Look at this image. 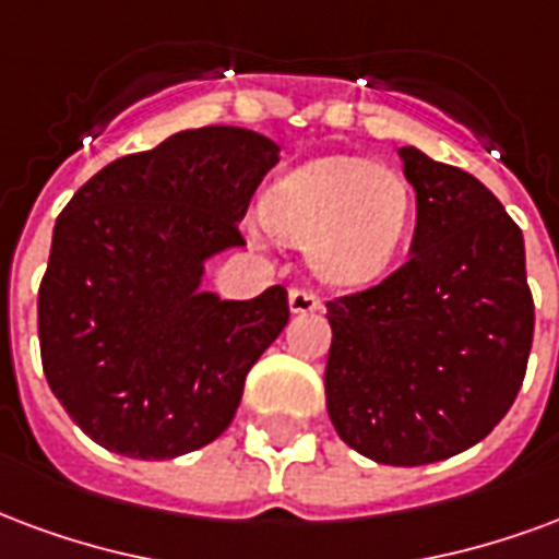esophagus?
I'll list each match as a JSON object with an SVG mask.
<instances>
[{"mask_svg": "<svg viewBox=\"0 0 559 559\" xmlns=\"http://www.w3.org/2000/svg\"><path fill=\"white\" fill-rule=\"evenodd\" d=\"M287 301H290L293 313H311V311H320L322 308L320 296H317L313 290H305V287H293L290 296H287Z\"/></svg>", "mask_w": 559, "mask_h": 559, "instance_id": "obj_1", "label": "esophagus"}]
</instances>
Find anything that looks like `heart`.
<instances>
[{
	"mask_svg": "<svg viewBox=\"0 0 559 559\" xmlns=\"http://www.w3.org/2000/svg\"><path fill=\"white\" fill-rule=\"evenodd\" d=\"M278 237L308 248L313 272L361 287L391 266L412 218L406 177L358 156H325L281 177L263 198Z\"/></svg>",
	"mask_w": 559,
	"mask_h": 559,
	"instance_id": "obj_1",
	"label": "heart"
}]
</instances>
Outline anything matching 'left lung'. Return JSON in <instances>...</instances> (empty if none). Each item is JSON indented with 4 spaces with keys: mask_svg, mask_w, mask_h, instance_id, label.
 I'll return each mask as SVG.
<instances>
[{
    "mask_svg": "<svg viewBox=\"0 0 559 559\" xmlns=\"http://www.w3.org/2000/svg\"><path fill=\"white\" fill-rule=\"evenodd\" d=\"M415 186L412 258L370 290L329 301L325 406L379 465H429L474 448L522 388L533 343L524 237L462 168L400 147Z\"/></svg>",
    "mask_w": 559,
    "mask_h": 559,
    "instance_id": "obj_1",
    "label": "left lung"
}]
</instances>
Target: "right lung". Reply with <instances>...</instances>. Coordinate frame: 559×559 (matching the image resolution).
<instances>
[{
  "label": "right lung",
  "instance_id": "add662e5",
  "mask_svg": "<svg viewBox=\"0 0 559 559\" xmlns=\"http://www.w3.org/2000/svg\"><path fill=\"white\" fill-rule=\"evenodd\" d=\"M278 151L242 127L175 132L106 165L56 218L40 361L100 448L175 459L230 427L248 370L290 320L287 290L234 301L201 281L206 260L246 246L239 222Z\"/></svg>",
  "mask_w": 559,
  "mask_h": 559
}]
</instances>
